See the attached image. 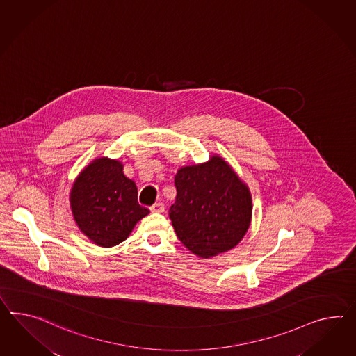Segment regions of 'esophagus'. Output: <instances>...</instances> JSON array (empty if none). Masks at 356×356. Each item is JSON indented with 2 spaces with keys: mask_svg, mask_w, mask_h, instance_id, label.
Here are the masks:
<instances>
[{
  "mask_svg": "<svg viewBox=\"0 0 356 356\" xmlns=\"http://www.w3.org/2000/svg\"><path fill=\"white\" fill-rule=\"evenodd\" d=\"M149 209L152 213H163L165 209L164 204L163 202H156Z\"/></svg>",
  "mask_w": 356,
  "mask_h": 356,
  "instance_id": "1",
  "label": "esophagus"
}]
</instances>
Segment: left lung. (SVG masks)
I'll list each match as a JSON object with an SVG mask.
<instances>
[{"mask_svg":"<svg viewBox=\"0 0 356 356\" xmlns=\"http://www.w3.org/2000/svg\"><path fill=\"white\" fill-rule=\"evenodd\" d=\"M175 202L169 209L175 234L193 254L211 258L245 236L253 213L250 190L219 155L178 169Z\"/></svg>","mask_w":356,"mask_h":356,"instance_id":"obj_1","label":"left lung"}]
</instances>
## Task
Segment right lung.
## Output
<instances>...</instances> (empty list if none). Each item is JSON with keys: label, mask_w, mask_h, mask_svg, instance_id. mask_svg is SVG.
I'll return each instance as SVG.
<instances>
[{"label": "right lung", "mask_w": 356, "mask_h": 356, "mask_svg": "<svg viewBox=\"0 0 356 356\" xmlns=\"http://www.w3.org/2000/svg\"><path fill=\"white\" fill-rule=\"evenodd\" d=\"M70 205L79 229L97 245L122 243L149 210L138 204L136 182L118 159L97 157L76 177Z\"/></svg>", "instance_id": "right-lung-1"}]
</instances>
